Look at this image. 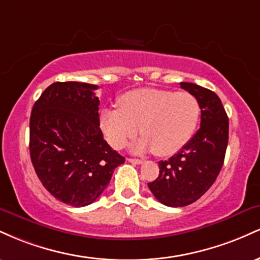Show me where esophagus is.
<instances>
[{"label": "esophagus", "instance_id": "34e87169", "mask_svg": "<svg viewBox=\"0 0 260 260\" xmlns=\"http://www.w3.org/2000/svg\"><path fill=\"white\" fill-rule=\"evenodd\" d=\"M127 160H128V162L134 164V165H140V164L144 162V161H143V160H140V159H132V157H129V159H127Z\"/></svg>", "mask_w": 260, "mask_h": 260}]
</instances>
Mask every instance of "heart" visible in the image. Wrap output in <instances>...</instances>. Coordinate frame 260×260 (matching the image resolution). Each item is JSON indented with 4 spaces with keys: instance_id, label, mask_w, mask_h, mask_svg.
<instances>
[{
    "instance_id": "b5f03b06",
    "label": "heart",
    "mask_w": 260,
    "mask_h": 260,
    "mask_svg": "<svg viewBox=\"0 0 260 260\" xmlns=\"http://www.w3.org/2000/svg\"><path fill=\"white\" fill-rule=\"evenodd\" d=\"M120 107H104L99 124L113 149L120 150L139 132L143 138L133 144L136 153L153 150L168 156L181 150L194 134L201 105L189 92L140 88L124 92Z\"/></svg>"
}]
</instances>
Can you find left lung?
<instances>
[{
    "instance_id": "left-lung-1",
    "label": "left lung",
    "mask_w": 260,
    "mask_h": 260,
    "mask_svg": "<svg viewBox=\"0 0 260 260\" xmlns=\"http://www.w3.org/2000/svg\"><path fill=\"white\" fill-rule=\"evenodd\" d=\"M180 85L199 101L201 128L177 154L159 161V177L148 183L157 201L175 208L192 204L213 186L229 143V117L220 98L193 83Z\"/></svg>"
}]
</instances>
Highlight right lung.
<instances>
[{"label": "right lung", "mask_w": 260, "mask_h": 260, "mask_svg": "<svg viewBox=\"0 0 260 260\" xmlns=\"http://www.w3.org/2000/svg\"><path fill=\"white\" fill-rule=\"evenodd\" d=\"M98 85L56 82L30 115V159L43 186L58 201L85 207L99 198L124 157L104 139Z\"/></svg>", "instance_id": "obj_1"}]
</instances>
